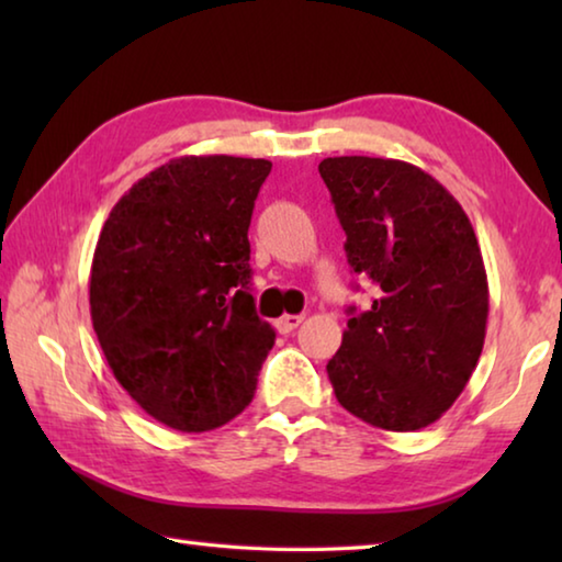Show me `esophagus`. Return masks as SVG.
<instances>
[{
  "instance_id": "obj_1",
  "label": "esophagus",
  "mask_w": 562,
  "mask_h": 562,
  "mask_svg": "<svg viewBox=\"0 0 562 562\" xmlns=\"http://www.w3.org/2000/svg\"><path fill=\"white\" fill-rule=\"evenodd\" d=\"M302 319H304L302 315H284L274 322V327H278L280 335H290V331H294L302 325Z\"/></svg>"
}]
</instances>
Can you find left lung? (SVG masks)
Segmentation results:
<instances>
[{"label": "left lung", "instance_id": "1", "mask_svg": "<svg viewBox=\"0 0 562 562\" xmlns=\"http://www.w3.org/2000/svg\"><path fill=\"white\" fill-rule=\"evenodd\" d=\"M347 233V260L379 297L349 307L327 374L337 402L386 431H416L449 408L479 364L488 280L459 201L422 168L394 158L319 164Z\"/></svg>", "mask_w": 562, "mask_h": 562}]
</instances>
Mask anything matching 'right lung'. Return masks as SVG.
<instances>
[{"label": "right lung", "mask_w": 562, "mask_h": 562, "mask_svg": "<svg viewBox=\"0 0 562 562\" xmlns=\"http://www.w3.org/2000/svg\"><path fill=\"white\" fill-rule=\"evenodd\" d=\"M265 158L183 156L133 183L91 262V322L116 382L176 431L217 429L252 402L274 329L250 294Z\"/></svg>", "instance_id": "add662e5"}]
</instances>
